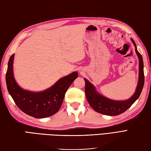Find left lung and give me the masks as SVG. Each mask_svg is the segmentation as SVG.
Here are the masks:
<instances>
[{
    "label": "left lung",
    "instance_id": "1",
    "mask_svg": "<svg viewBox=\"0 0 151 151\" xmlns=\"http://www.w3.org/2000/svg\"><path fill=\"white\" fill-rule=\"evenodd\" d=\"M132 41L135 47V52L139 60V81L134 95L127 101H118L111 100V99L104 97V96L99 94L95 90V87L87 79L84 78V80L85 81V96H86L87 100L89 102L91 106L96 112L106 116L119 115L128 109L140 96L142 90H143L145 82L143 61L141 55L137 50V47H136L135 41H133V39H132Z\"/></svg>",
    "mask_w": 151,
    "mask_h": 151
}]
</instances>
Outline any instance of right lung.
<instances>
[{
	"label": "right lung",
	"instance_id": "right-lung-1",
	"mask_svg": "<svg viewBox=\"0 0 151 151\" xmlns=\"http://www.w3.org/2000/svg\"><path fill=\"white\" fill-rule=\"evenodd\" d=\"M14 54L10 56L6 74V82L10 95L19 109L26 114L35 118L49 117L60 109L65 93L72 82L78 77V72L64 77L42 92L24 90L17 84L13 74Z\"/></svg>",
	"mask_w": 151,
	"mask_h": 151
}]
</instances>
